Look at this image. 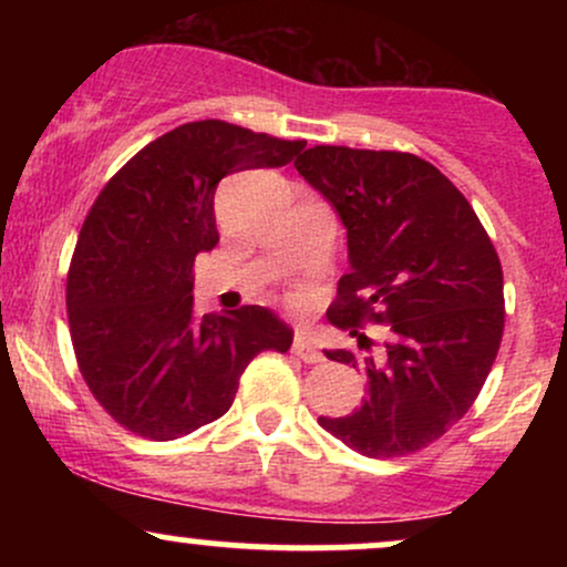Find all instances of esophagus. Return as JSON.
Returning <instances> with one entry per match:
<instances>
[{"label": "esophagus", "mask_w": 567, "mask_h": 567, "mask_svg": "<svg viewBox=\"0 0 567 567\" xmlns=\"http://www.w3.org/2000/svg\"><path fill=\"white\" fill-rule=\"evenodd\" d=\"M292 351H296L303 362H322L324 360V354L320 351V347H317V341L311 338L309 330H298L296 338H292Z\"/></svg>", "instance_id": "1"}]
</instances>
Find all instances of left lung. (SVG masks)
Instances as JSON below:
<instances>
[{"label":"left lung","instance_id":"8db88e82","mask_svg":"<svg viewBox=\"0 0 567 567\" xmlns=\"http://www.w3.org/2000/svg\"><path fill=\"white\" fill-rule=\"evenodd\" d=\"M296 171L347 229L349 275L330 322L354 336L365 320L389 324L373 354L324 351L360 368L368 394L354 413L320 415V426L368 458L421 451L464 419L498 354L496 247L464 194L415 154L315 146Z\"/></svg>","mask_w":567,"mask_h":567}]
</instances>
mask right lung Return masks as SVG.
Masks as SVG:
<instances>
[{
	"label": "right lung",
	"mask_w": 567,
	"mask_h": 567,
	"mask_svg": "<svg viewBox=\"0 0 567 567\" xmlns=\"http://www.w3.org/2000/svg\"><path fill=\"white\" fill-rule=\"evenodd\" d=\"M303 146L188 122L97 194L71 258L69 328L90 392L130 432L159 442L197 432L231 408L252 357L290 349L292 330L264 306L197 317L192 266L218 245V181L288 165Z\"/></svg>",
	"instance_id": "obj_1"
}]
</instances>
